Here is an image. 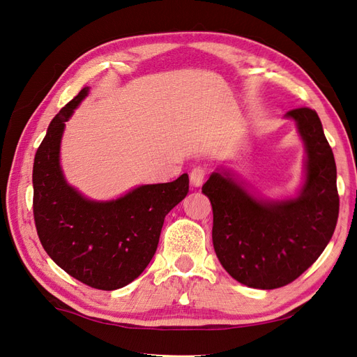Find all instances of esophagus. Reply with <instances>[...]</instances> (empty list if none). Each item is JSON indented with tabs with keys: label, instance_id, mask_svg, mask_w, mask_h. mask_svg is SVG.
Instances as JSON below:
<instances>
[{
	"label": "esophagus",
	"instance_id": "1",
	"mask_svg": "<svg viewBox=\"0 0 357 357\" xmlns=\"http://www.w3.org/2000/svg\"><path fill=\"white\" fill-rule=\"evenodd\" d=\"M205 174H207V171H205V168H202V167H195V168H193L190 171V183H192V186L199 188L202 183H204Z\"/></svg>",
	"mask_w": 357,
	"mask_h": 357
}]
</instances>
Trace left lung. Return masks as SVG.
I'll use <instances>...</instances> for the list:
<instances>
[{
    "label": "left lung",
    "instance_id": "left-lung-1",
    "mask_svg": "<svg viewBox=\"0 0 357 357\" xmlns=\"http://www.w3.org/2000/svg\"><path fill=\"white\" fill-rule=\"evenodd\" d=\"M305 147L304 181L295 197L269 199L218 168L202 186L213 207V245L222 266L253 289H277L317 261L338 220L337 165L317 113L284 114Z\"/></svg>",
    "mask_w": 357,
    "mask_h": 357
}]
</instances>
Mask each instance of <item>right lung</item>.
<instances>
[{
	"label": "right lung",
	"mask_w": 357,
	"mask_h": 357,
	"mask_svg": "<svg viewBox=\"0 0 357 357\" xmlns=\"http://www.w3.org/2000/svg\"><path fill=\"white\" fill-rule=\"evenodd\" d=\"M83 88L53 117L32 168L34 220L52 261L79 282L101 290L121 289L142 274L158 248L165 215L185 199L189 176L142 185L110 201H95L68 185L61 167V139Z\"/></svg>",
	"instance_id": "1"
}]
</instances>
